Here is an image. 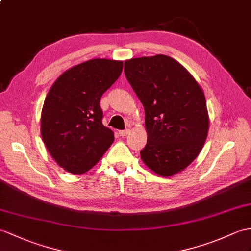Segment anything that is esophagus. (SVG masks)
<instances>
[{
  "mask_svg": "<svg viewBox=\"0 0 251 251\" xmlns=\"http://www.w3.org/2000/svg\"><path fill=\"white\" fill-rule=\"evenodd\" d=\"M129 133H130V130H129V129L121 130V131H119V135H120V136H122V137H124V136H126L127 134H129Z\"/></svg>",
  "mask_w": 251,
  "mask_h": 251,
  "instance_id": "esophagus-1",
  "label": "esophagus"
}]
</instances>
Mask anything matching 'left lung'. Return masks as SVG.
Instances as JSON below:
<instances>
[{
	"label": "left lung",
	"mask_w": 251,
	"mask_h": 251,
	"mask_svg": "<svg viewBox=\"0 0 251 251\" xmlns=\"http://www.w3.org/2000/svg\"><path fill=\"white\" fill-rule=\"evenodd\" d=\"M125 75L145 108L148 138L140 157L163 176L186 168L209 129L203 91L191 73L166 55L125 62Z\"/></svg>",
	"instance_id": "obj_1"
}]
</instances>
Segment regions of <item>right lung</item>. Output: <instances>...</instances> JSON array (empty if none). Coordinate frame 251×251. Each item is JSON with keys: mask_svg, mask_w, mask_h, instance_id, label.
Here are the masks:
<instances>
[{"mask_svg": "<svg viewBox=\"0 0 251 251\" xmlns=\"http://www.w3.org/2000/svg\"><path fill=\"white\" fill-rule=\"evenodd\" d=\"M124 63L95 58L65 71L44 103L41 136L60 167L83 174L100 161L114 142L102 124V95L119 77Z\"/></svg>", "mask_w": 251, "mask_h": 251, "instance_id": "1", "label": "right lung"}]
</instances>
